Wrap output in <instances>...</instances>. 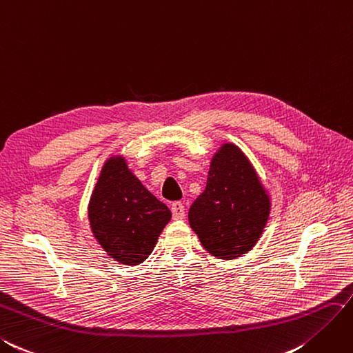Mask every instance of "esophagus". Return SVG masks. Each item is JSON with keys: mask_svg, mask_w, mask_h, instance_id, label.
<instances>
[{"mask_svg": "<svg viewBox=\"0 0 353 353\" xmlns=\"http://www.w3.org/2000/svg\"><path fill=\"white\" fill-rule=\"evenodd\" d=\"M170 211H172V215L175 220H181V218H184L185 215V208L181 202H174L170 205Z\"/></svg>", "mask_w": 353, "mask_h": 353, "instance_id": "34e87169", "label": "esophagus"}]
</instances>
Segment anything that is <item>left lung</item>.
<instances>
[{"mask_svg":"<svg viewBox=\"0 0 353 353\" xmlns=\"http://www.w3.org/2000/svg\"><path fill=\"white\" fill-rule=\"evenodd\" d=\"M270 197L243 151L225 142L211 160L205 192L188 223L215 259L234 260L259 242L270 215Z\"/></svg>","mask_w":353,"mask_h":353,"instance_id":"8db88e82","label":"left lung"}]
</instances>
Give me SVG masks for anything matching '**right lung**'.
<instances>
[{
	"mask_svg": "<svg viewBox=\"0 0 353 353\" xmlns=\"http://www.w3.org/2000/svg\"><path fill=\"white\" fill-rule=\"evenodd\" d=\"M88 215L102 250L126 265H138L148 259L172 216L169 208L133 175L123 156H112L103 163Z\"/></svg>",
	"mask_w": 353,
	"mask_h": 353,
	"instance_id": "1",
	"label": "right lung"
}]
</instances>
